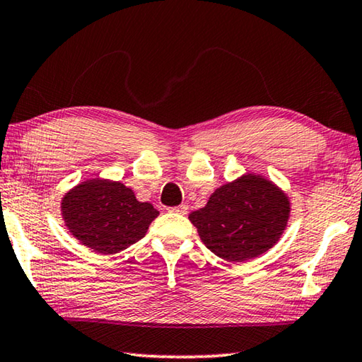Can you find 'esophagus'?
<instances>
[{"mask_svg": "<svg viewBox=\"0 0 362 362\" xmlns=\"http://www.w3.org/2000/svg\"><path fill=\"white\" fill-rule=\"evenodd\" d=\"M170 212H175V214H180V216H185V214L188 212V206L187 204H180V206H177V207H173V209H170Z\"/></svg>", "mask_w": 362, "mask_h": 362, "instance_id": "esophagus-1", "label": "esophagus"}]
</instances>
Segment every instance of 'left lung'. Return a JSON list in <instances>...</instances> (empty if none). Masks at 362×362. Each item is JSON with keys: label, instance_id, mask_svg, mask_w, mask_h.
I'll return each mask as SVG.
<instances>
[{"label": "left lung", "instance_id": "1", "mask_svg": "<svg viewBox=\"0 0 362 362\" xmlns=\"http://www.w3.org/2000/svg\"><path fill=\"white\" fill-rule=\"evenodd\" d=\"M188 218L211 252L243 263L281 240L291 218V199L268 177L246 173L218 187Z\"/></svg>", "mask_w": 362, "mask_h": 362}]
</instances>
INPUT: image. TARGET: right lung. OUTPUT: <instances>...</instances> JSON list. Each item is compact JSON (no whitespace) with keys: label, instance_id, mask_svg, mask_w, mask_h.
<instances>
[{"label":"right lung","instance_id":"1","mask_svg":"<svg viewBox=\"0 0 362 362\" xmlns=\"http://www.w3.org/2000/svg\"><path fill=\"white\" fill-rule=\"evenodd\" d=\"M64 223L83 246L100 255L118 254L146 235L159 212L124 183L86 179L60 201Z\"/></svg>","mask_w":362,"mask_h":362}]
</instances>
